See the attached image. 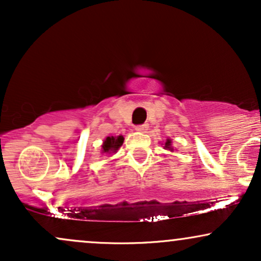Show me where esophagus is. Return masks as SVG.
<instances>
[{
	"mask_svg": "<svg viewBox=\"0 0 261 261\" xmlns=\"http://www.w3.org/2000/svg\"><path fill=\"white\" fill-rule=\"evenodd\" d=\"M148 128V125L147 124H142V125H137L136 127H135V130L139 131V133H146Z\"/></svg>",
	"mask_w": 261,
	"mask_h": 261,
	"instance_id": "obj_1",
	"label": "esophagus"
}]
</instances>
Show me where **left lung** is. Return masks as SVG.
Returning <instances> with one entry per match:
<instances>
[{
    "instance_id": "left-lung-1",
    "label": "left lung",
    "mask_w": 261,
    "mask_h": 261,
    "mask_svg": "<svg viewBox=\"0 0 261 261\" xmlns=\"http://www.w3.org/2000/svg\"><path fill=\"white\" fill-rule=\"evenodd\" d=\"M170 143H172V141H170V140H167L166 146H164V147H166V148H169V149H172V147H170Z\"/></svg>"
}]
</instances>
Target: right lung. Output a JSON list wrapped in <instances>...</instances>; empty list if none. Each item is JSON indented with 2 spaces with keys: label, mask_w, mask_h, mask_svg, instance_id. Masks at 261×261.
<instances>
[{
  "label": "right lung",
  "mask_w": 261,
  "mask_h": 261,
  "mask_svg": "<svg viewBox=\"0 0 261 261\" xmlns=\"http://www.w3.org/2000/svg\"><path fill=\"white\" fill-rule=\"evenodd\" d=\"M124 142V137L122 136H118V137H114V136H108L106 140H104L103 146V153H115L120 146Z\"/></svg>",
  "instance_id": "add662e5"
}]
</instances>
